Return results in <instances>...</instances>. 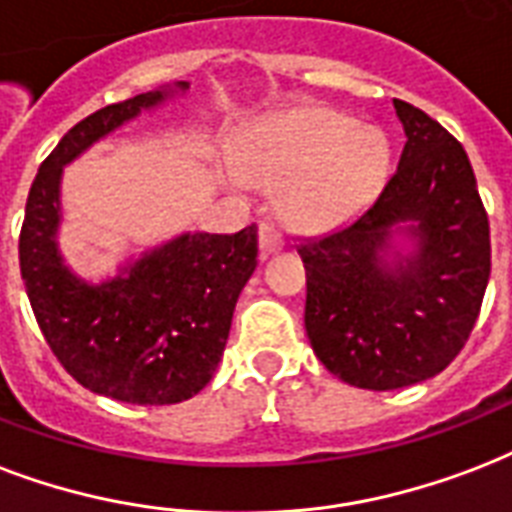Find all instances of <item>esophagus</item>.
I'll return each mask as SVG.
<instances>
[{
	"mask_svg": "<svg viewBox=\"0 0 512 512\" xmlns=\"http://www.w3.org/2000/svg\"><path fill=\"white\" fill-rule=\"evenodd\" d=\"M282 247H284L282 233L273 228L271 222H263V225H260V255L268 257L273 255V252H279Z\"/></svg>",
	"mask_w": 512,
	"mask_h": 512,
	"instance_id": "1",
	"label": "esophagus"
}]
</instances>
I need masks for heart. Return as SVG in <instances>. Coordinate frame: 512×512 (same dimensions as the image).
<instances>
[{"mask_svg": "<svg viewBox=\"0 0 512 512\" xmlns=\"http://www.w3.org/2000/svg\"><path fill=\"white\" fill-rule=\"evenodd\" d=\"M239 169L230 182L282 190V217L292 228L327 230L351 220L389 177V142L378 128L327 107H300L263 117L236 142Z\"/></svg>", "mask_w": 512, "mask_h": 512, "instance_id": "1", "label": "heart"}]
</instances>
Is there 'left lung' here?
Listing matches in <instances>:
<instances>
[{"mask_svg":"<svg viewBox=\"0 0 512 512\" xmlns=\"http://www.w3.org/2000/svg\"><path fill=\"white\" fill-rule=\"evenodd\" d=\"M405 147L368 212L298 244L306 265V333L333 376L400 389L438 376L462 351L491 273L489 217L470 158L427 112L395 99ZM400 224L413 256L383 255Z\"/></svg>","mask_w":512,"mask_h":512,"instance_id":"obj_1","label":"left lung"}]
</instances>
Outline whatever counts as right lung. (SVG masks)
Returning <instances> with one entry per match:
<instances>
[{
	"label": "right lung",
	"mask_w": 512,
	"mask_h": 512,
	"mask_svg": "<svg viewBox=\"0 0 512 512\" xmlns=\"http://www.w3.org/2000/svg\"><path fill=\"white\" fill-rule=\"evenodd\" d=\"M185 88L139 93L69 128L39 166L23 214L18 255L39 330L77 384L120 403L174 405L212 381L236 300L257 265L255 225L230 236L182 233L101 284L74 276L58 255L66 163Z\"/></svg>",
	"instance_id": "obj_1"
}]
</instances>
